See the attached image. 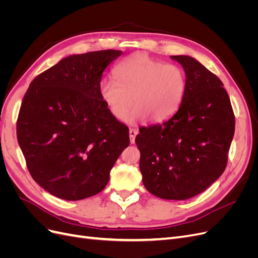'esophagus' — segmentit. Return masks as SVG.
<instances>
[{"mask_svg":"<svg viewBox=\"0 0 258 258\" xmlns=\"http://www.w3.org/2000/svg\"><path fill=\"white\" fill-rule=\"evenodd\" d=\"M137 135H138V130H136V129H130L129 130V137H130V143L131 144L135 143Z\"/></svg>","mask_w":258,"mask_h":258,"instance_id":"1","label":"esophagus"}]
</instances>
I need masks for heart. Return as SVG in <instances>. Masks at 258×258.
<instances>
[{"label":"heart","mask_w":258,"mask_h":258,"mask_svg":"<svg viewBox=\"0 0 258 258\" xmlns=\"http://www.w3.org/2000/svg\"><path fill=\"white\" fill-rule=\"evenodd\" d=\"M113 79L99 84V95L117 120H124L132 105L130 121L147 118L159 123L172 116L182 102L185 74L175 64H165L145 53H135L114 69Z\"/></svg>","instance_id":"1"}]
</instances>
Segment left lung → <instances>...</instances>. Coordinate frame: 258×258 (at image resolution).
<instances>
[{
    "label": "left lung",
    "instance_id": "obj_1",
    "mask_svg": "<svg viewBox=\"0 0 258 258\" xmlns=\"http://www.w3.org/2000/svg\"><path fill=\"white\" fill-rule=\"evenodd\" d=\"M185 71L177 112L162 123L142 128L136 138L140 171L154 196L185 200L222 175L235 134V115L216 75L189 56H171Z\"/></svg>",
    "mask_w": 258,
    "mask_h": 258
}]
</instances>
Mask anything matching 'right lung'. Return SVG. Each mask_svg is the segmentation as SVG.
<instances>
[{
  "label": "right lung",
  "mask_w": 258,
  "mask_h": 258,
  "mask_svg": "<svg viewBox=\"0 0 258 258\" xmlns=\"http://www.w3.org/2000/svg\"><path fill=\"white\" fill-rule=\"evenodd\" d=\"M120 50L71 54L31 82L17 119V139L31 176L60 199L104 189L129 145V130L99 95L107 66Z\"/></svg>",
  "instance_id": "right-lung-1"
}]
</instances>
